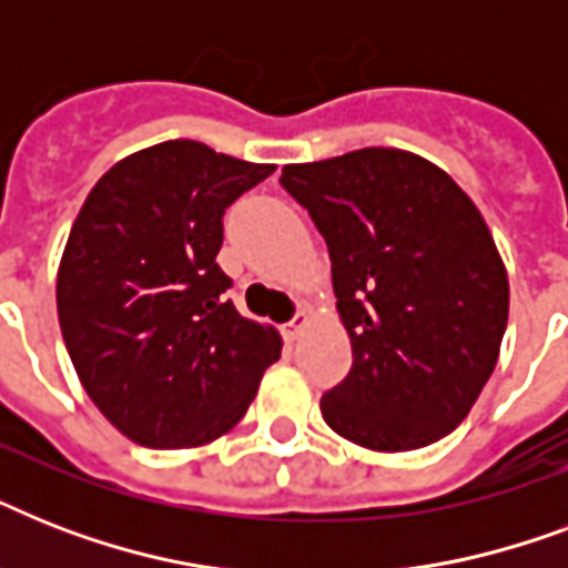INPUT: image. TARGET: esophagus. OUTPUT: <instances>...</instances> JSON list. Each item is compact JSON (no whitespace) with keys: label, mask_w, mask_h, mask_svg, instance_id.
<instances>
[{"label":"esophagus","mask_w":568,"mask_h":568,"mask_svg":"<svg viewBox=\"0 0 568 568\" xmlns=\"http://www.w3.org/2000/svg\"><path fill=\"white\" fill-rule=\"evenodd\" d=\"M310 321H312V315H310V310H297V315H294L292 321H288V324H285L283 327V333H285V338H301V333L306 327H310Z\"/></svg>","instance_id":"1"}]
</instances>
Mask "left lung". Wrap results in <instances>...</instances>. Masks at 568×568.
<instances>
[{
    "label": "left lung",
    "instance_id": "left-lung-1",
    "mask_svg": "<svg viewBox=\"0 0 568 568\" xmlns=\"http://www.w3.org/2000/svg\"><path fill=\"white\" fill-rule=\"evenodd\" d=\"M280 182L327 241L354 351L321 397L324 422L383 454L448 436L493 377L510 312L484 214L442 168L395 146L285 164Z\"/></svg>",
    "mask_w": 568,
    "mask_h": 568
}]
</instances>
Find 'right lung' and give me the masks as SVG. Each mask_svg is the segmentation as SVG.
I'll return each mask as SVG.
<instances>
[{
    "label": "right lung",
    "instance_id": "1",
    "mask_svg": "<svg viewBox=\"0 0 568 568\" xmlns=\"http://www.w3.org/2000/svg\"><path fill=\"white\" fill-rule=\"evenodd\" d=\"M271 173L180 138L120 159L75 214L58 324L84 392L126 439L214 442L280 359V333L239 315L214 262L226 205Z\"/></svg>",
    "mask_w": 568,
    "mask_h": 568
}]
</instances>
